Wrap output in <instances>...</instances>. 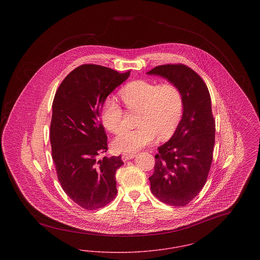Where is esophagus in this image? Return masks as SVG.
Here are the masks:
<instances>
[{
	"instance_id": "1",
	"label": "esophagus",
	"mask_w": 260,
	"mask_h": 260,
	"mask_svg": "<svg viewBox=\"0 0 260 260\" xmlns=\"http://www.w3.org/2000/svg\"><path fill=\"white\" fill-rule=\"evenodd\" d=\"M136 156V154H123L122 155V160L124 161H128V160L134 159Z\"/></svg>"
}]
</instances>
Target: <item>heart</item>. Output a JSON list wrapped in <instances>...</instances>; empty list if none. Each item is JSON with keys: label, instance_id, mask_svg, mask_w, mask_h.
Wrapping results in <instances>:
<instances>
[{"label": "heart", "instance_id": "b5f03b06", "mask_svg": "<svg viewBox=\"0 0 260 260\" xmlns=\"http://www.w3.org/2000/svg\"><path fill=\"white\" fill-rule=\"evenodd\" d=\"M120 96L128 110H138L134 129H124L113 141L114 148L133 153L150 144L156 136L169 138L179 124L184 108L180 88L172 82L157 84L149 80H136L126 84ZM124 113L114 99H105L101 108V122L106 129L119 134L124 127Z\"/></svg>", "mask_w": 260, "mask_h": 260}]
</instances>
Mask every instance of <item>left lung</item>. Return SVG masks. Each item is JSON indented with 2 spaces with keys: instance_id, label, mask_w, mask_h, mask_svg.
<instances>
[{
  "instance_id": "1",
  "label": "left lung",
  "mask_w": 260,
  "mask_h": 260,
  "mask_svg": "<svg viewBox=\"0 0 260 260\" xmlns=\"http://www.w3.org/2000/svg\"><path fill=\"white\" fill-rule=\"evenodd\" d=\"M180 88L184 101L181 121L172 138L158 148L151 192L161 202L184 207L207 182L212 162L215 122L210 91L203 79L184 64L160 65L147 72Z\"/></svg>"
}]
</instances>
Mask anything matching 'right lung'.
I'll return each instance as SVG.
<instances>
[{"mask_svg": "<svg viewBox=\"0 0 260 260\" xmlns=\"http://www.w3.org/2000/svg\"><path fill=\"white\" fill-rule=\"evenodd\" d=\"M96 64H83L65 77L52 102L50 144L57 178L67 196L87 210L105 207L117 195L115 174L121 156L108 150L99 119L106 98L128 78Z\"/></svg>", "mask_w": 260, "mask_h": 260, "instance_id": "right-lung-1", "label": "right lung"}]
</instances>
